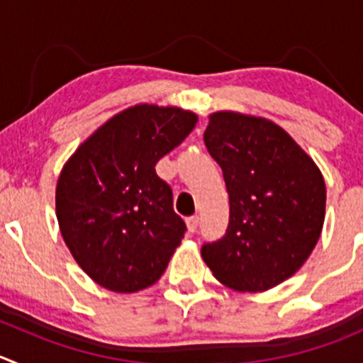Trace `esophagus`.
Instances as JSON below:
<instances>
[{
	"mask_svg": "<svg viewBox=\"0 0 363 363\" xmlns=\"http://www.w3.org/2000/svg\"><path fill=\"white\" fill-rule=\"evenodd\" d=\"M186 225H188L189 232H195L196 227H199V216H189L188 220H186Z\"/></svg>",
	"mask_w": 363,
	"mask_h": 363,
	"instance_id": "esophagus-1",
	"label": "esophagus"
}]
</instances>
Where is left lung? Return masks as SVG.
Returning a JSON list of instances; mask_svg holds the SVG:
<instances>
[{
	"label": "left lung",
	"mask_w": 363,
	"mask_h": 363,
	"mask_svg": "<svg viewBox=\"0 0 363 363\" xmlns=\"http://www.w3.org/2000/svg\"><path fill=\"white\" fill-rule=\"evenodd\" d=\"M203 142L221 167L230 203L227 232L202 246L203 262L230 289L260 293L279 286L303 266L321 235V172L266 118L218 111Z\"/></svg>",
	"instance_id": "1"
}]
</instances>
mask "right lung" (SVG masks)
<instances>
[{"label":"right lung","mask_w":363,"mask_h":363,"mask_svg":"<svg viewBox=\"0 0 363 363\" xmlns=\"http://www.w3.org/2000/svg\"><path fill=\"white\" fill-rule=\"evenodd\" d=\"M195 124L191 111L136 104L101 125L63 167L56 184L60 232L99 286L136 293L167 269L186 223L156 163Z\"/></svg>","instance_id":"1"}]
</instances>
